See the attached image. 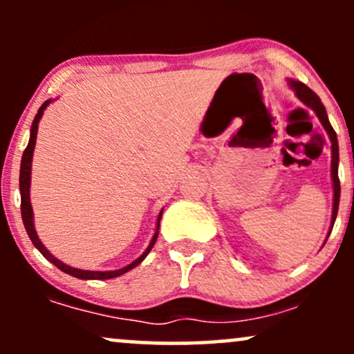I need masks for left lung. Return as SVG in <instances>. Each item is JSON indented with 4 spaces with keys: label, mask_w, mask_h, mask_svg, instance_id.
Instances as JSON below:
<instances>
[{
    "label": "left lung",
    "mask_w": 354,
    "mask_h": 354,
    "mask_svg": "<svg viewBox=\"0 0 354 354\" xmlns=\"http://www.w3.org/2000/svg\"><path fill=\"white\" fill-rule=\"evenodd\" d=\"M290 86L295 89L296 96H298L299 101H303L308 108H311L313 111L316 113V116L319 118L321 124L324 126L326 129L328 136L331 140V178H333V189H335V198H333V216H331V228L330 233L333 230V225H335L336 214H338V206H339V193H341V186H339V178H338V163H339V149H338V138H336L335 129L330 124V120H328L326 109H324L323 103L318 98L315 91H311L306 84H303L301 81H290ZM328 233V234H330Z\"/></svg>",
    "instance_id": "obj_1"
}]
</instances>
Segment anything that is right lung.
Returning <instances> with one entry per match:
<instances>
[{
	"mask_svg": "<svg viewBox=\"0 0 354 354\" xmlns=\"http://www.w3.org/2000/svg\"><path fill=\"white\" fill-rule=\"evenodd\" d=\"M50 103H51V100L44 101V103L41 104V108H39L38 113H36V116H35V120H33V124H31L30 143H28L26 149H24V153H23V158H21V168H19V191H21V216H23L24 228H26L28 236H30L31 241H33V245L39 250V253H41L44 258L48 259V261H51L56 268H59L61 271H64V273L75 276V278H80V279H109V278H116V276H121L123 273H126V271L133 270V268L140 265V263L143 261L146 256H148L149 251H151V248L154 246V243H156L158 230H160V219H161V214H163V211H161L160 216H158L156 233H154L151 243H149V246L146 248L145 253L141 254L138 259H135V261H133L131 265L121 268V270H116V271H86V270H78V268H71V266L64 265V263H61L59 259H56L55 256H53L50 251H48L46 248H44L43 243L39 241L38 234H36V230H35V225H33V208H31V201H30L31 161H33V151H35V145H36V133H38V123H39V120H41L44 108H46Z\"/></svg>",
	"mask_w": 354,
	"mask_h": 354,
	"instance_id": "add662e5",
	"label": "right lung"
}]
</instances>
